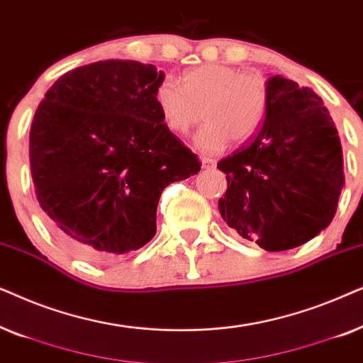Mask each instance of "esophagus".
I'll return each instance as SVG.
<instances>
[{
	"mask_svg": "<svg viewBox=\"0 0 363 363\" xmlns=\"http://www.w3.org/2000/svg\"><path fill=\"white\" fill-rule=\"evenodd\" d=\"M201 165H203V168H215L216 160H213V158H208V157H203L201 158Z\"/></svg>",
	"mask_w": 363,
	"mask_h": 363,
	"instance_id": "34e87169",
	"label": "esophagus"
}]
</instances>
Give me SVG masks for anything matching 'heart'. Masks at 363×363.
<instances>
[{"instance_id": "obj_1", "label": "heart", "mask_w": 363, "mask_h": 363, "mask_svg": "<svg viewBox=\"0 0 363 363\" xmlns=\"http://www.w3.org/2000/svg\"><path fill=\"white\" fill-rule=\"evenodd\" d=\"M163 125L185 135L201 117L205 123L195 143L201 152L218 153L230 138L241 143L259 128L266 116L269 91L256 74H242L223 64H203L183 74L182 87L170 77L162 79L153 92Z\"/></svg>"}]
</instances>
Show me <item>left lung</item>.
Wrapping results in <instances>:
<instances>
[{
	"label": "left lung",
	"mask_w": 363,
	"mask_h": 363,
	"mask_svg": "<svg viewBox=\"0 0 363 363\" xmlns=\"http://www.w3.org/2000/svg\"><path fill=\"white\" fill-rule=\"evenodd\" d=\"M269 102L250 142L218 162L226 225L266 251L297 247L330 225L344 186L339 133L322 99L291 79L267 81Z\"/></svg>",
	"instance_id": "1"
}]
</instances>
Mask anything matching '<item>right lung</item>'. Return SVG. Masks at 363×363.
Here are the masks:
<instances>
[{
    "label": "right lung",
    "mask_w": 363,
    "mask_h": 363,
    "mask_svg": "<svg viewBox=\"0 0 363 363\" xmlns=\"http://www.w3.org/2000/svg\"><path fill=\"white\" fill-rule=\"evenodd\" d=\"M153 64L99 61L57 79L29 132L34 190L62 246L106 262L157 233V205L173 182L201 168L163 125Z\"/></svg>",
    "instance_id": "add662e5"
}]
</instances>
